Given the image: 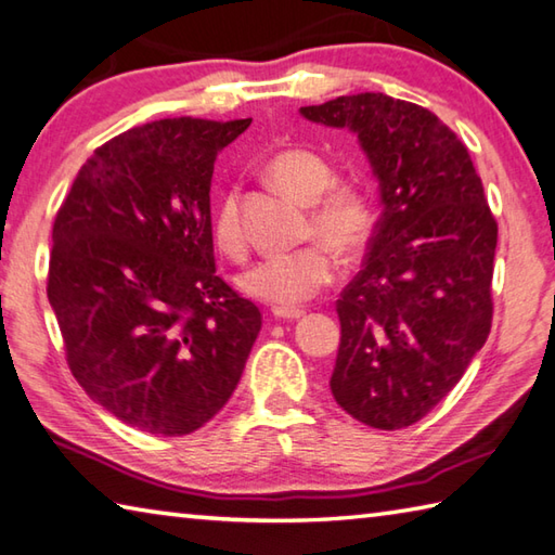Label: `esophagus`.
I'll return each instance as SVG.
<instances>
[{"mask_svg":"<svg viewBox=\"0 0 555 555\" xmlns=\"http://www.w3.org/2000/svg\"><path fill=\"white\" fill-rule=\"evenodd\" d=\"M273 315L278 321H297L304 315L301 309H273Z\"/></svg>","mask_w":555,"mask_h":555,"instance_id":"1","label":"esophagus"}]
</instances>
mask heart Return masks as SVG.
<instances>
[{
  "mask_svg": "<svg viewBox=\"0 0 555 555\" xmlns=\"http://www.w3.org/2000/svg\"><path fill=\"white\" fill-rule=\"evenodd\" d=\"M266 172L280 191L309 203L307 236L313 244L294 254L270 256L248 268L240 278L242 289L273 307H294L335 278V256H361L369 248L378 224L373 194L359 182H335V167L311 149H285L270 157ZM210 234L224 256H246V232L240 215V196L230 189L215 201Z\"/></svg>",
  "mask_w": 555,
  "mask_h": 555,
  "instance_id": "1",
  "label": "heart"
}]
</instances>
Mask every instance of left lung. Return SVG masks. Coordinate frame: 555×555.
<instances>
[{"label":"left lung","mask_w":555,"mask_h":555,"mask_svg":"<svg viewBox=\"0 0 555 555\" xmlns=\"http://www.w3.org/2000/svg\"><path fill=\"white\" fill-rule=\"evenodd\" d=\"M301 115L352 129L380 182L364 268L335 304L333 398L371 428L412 426L457 386L491 333L499 222L467 145L426 107L359 93Z\"/></svg>","instance_id":"obj_1"}]
</instances>
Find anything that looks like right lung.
I'll return each mask as SVG.
<instances>
[{
    "label": "right lung",
    "instance_id": "add662e5",
    "mask_svg": "<svg viewBox=\"0 0 555 555\" xmlns=\"http://www.w3.org/2000/svg\"><path fill=\"white\" fill-rule=\"evenodd\" d=\"M251 119L177 117L95 149L56 210L48 297L90 398L145 434L186 436L242 378L261 311L215 273L210 179Z\"/></svg>",
    "mask_w": 555,
    "mask_h": 555
}]
</instances>
